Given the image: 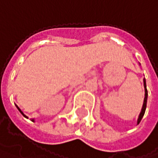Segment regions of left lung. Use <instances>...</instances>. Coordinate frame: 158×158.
<instances>
[{
	"mask_svg": "<svg viewBox=\"0 0 158 158\" xmlns=\"http://www.w3.org/2000/svg\"><path fill=\"white\" fill-rule=\"evenodd\" d=\"M143 88H144V99H143V107L142 110H141V112L138 116V119H137V124L141 122L142 120L143 116L144 114V111H145V109H146V102H147V89H146V82H145V79H143Z\"/></svg>",
	"mask_w": 158,
	"mask_h": 158,
	"instance_id": "left-lung-1",
	"label": "left lung"
}]
</instances>
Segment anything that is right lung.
<instances>
[{
	"label": "right lung",
	"mask_w": 158,
	"mask_h": 158,
	"mask_svg": "<svg viewBox=\"0 0 158 158\" xmlns=\"http://www.w3.org/2000/svg\"><path fill=\"white\" fill-rule=\"evenodd\" d=\"M16 107H17V109L19 110V111H20V112H21V113L23 114V117H25V118H28V117H27V116H26V115H25V114H24V113H23V111L21 110V109H20V108H19V107H18L17 105H16ZM32 122H35V119H32Z\"/></svg>",
	"instance_id": "obj_1"
}]
</instances>
